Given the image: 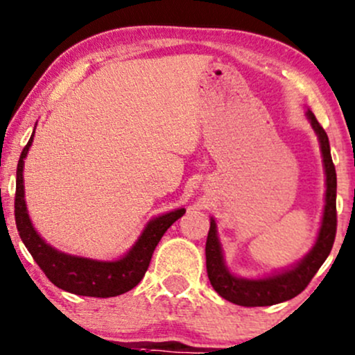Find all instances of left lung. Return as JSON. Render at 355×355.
I'll return each instance as SVG.
<instances>
[{"instance_id":"8db88e82","label":"left lung","mask_w":355,"mask_h":355,"mask_svg":"<svg viewBox=\"0 0 355 355\" xmlns=\"http://www.w3.org/2000/svg\"><path fill=\"white\" fill-rule=\"evenodd\" d=\"M315 133L320 139V148L323 155V165L327 175V192H325V209H323L322 227L318 232L317 243L309 254L305 256L297 266L286 270L279 275L268 276L263 279H244L231 275L224 264L220 244L217 239V229L214 219L210 220V229L205 243V264L210 285L214 290L225 298L227 302L241 306H270L276 303L286 302L302 293L315 272L320 270L323 261L329 258L332 251L334 241L337 232V173L334 166L332 155H330L329 136L320 126L311 111L306 112Z\"/></svg>"}]
</instances>
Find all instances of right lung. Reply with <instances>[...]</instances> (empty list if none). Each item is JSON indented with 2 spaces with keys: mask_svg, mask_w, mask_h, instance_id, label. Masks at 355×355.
Segmentation results:
<instances>
[{
  "mask_svg": "<svg viewBox=\"0 0 355 355\" xmlns=\"http://www.w3.org/2000/svg\"><path fill=\"white\" fill-rule=\"evenodd\" d=\"M32 141L33 135L26 146L23 148L18 159L15 220H17L19 237L30 254L33 256L35 263L40 266V270L45 272V276L53 285L69 291V293L80 295V297L109 298L130 291L141 282L159 239L175 220L184 216L185 209L163 214L157 219L148 222L138 243L124 258L118 261H94L57 251L38 236V232L33 229L32 220H30L28 212H26L25 190H23V159L28 153Z\"/></svg>",
  "mask_w": 355,
  "mask_h": 355,
  "instance_id": "add662e5",
  "label": "right lung"
}]
</instances>
